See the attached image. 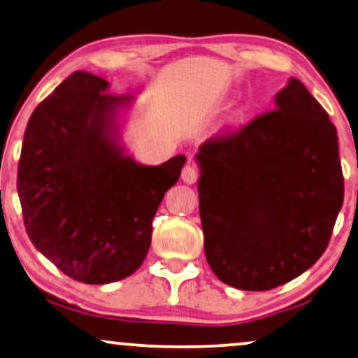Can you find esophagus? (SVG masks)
Returning <instances> with one entry per match:
<instances>
[{
    "label": "esophagus",
    "instance_id": "obj_1",
    "mask_svg": "<svg viewBox=\"0 0 358 358\" xmlns=\"http://www.w3.org/2000/svg\"><path fill=\"white\" fill-rule=\"evenodd\" d=\"M181 178H183L185 183L193 185L196 180H198V170L193 165H185L183 170H181Z\"/></svg>",
    "mask_w": 358,
    "mask_h": 358
}]
</instances>
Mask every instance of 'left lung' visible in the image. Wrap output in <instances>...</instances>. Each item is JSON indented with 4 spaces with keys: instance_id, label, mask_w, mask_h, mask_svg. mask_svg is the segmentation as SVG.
I'll use <instances>...</instances> for the list:
<instances>
[{
    "instance_id": "obj_1",
    "label": "left lung",
    "mask_w": 358,
    "mask_h": 358,
    "mask_svg": "<svg viewBox=\"0 0 358 358\" xmlns=\"http://www.w3.org/2000/svg\"><path fill=\"white\" fill-rule=\"evenodd\" d=\"M274 110L201 144L199 214L206 259L235 289H275L328 248L344 201L336 127L290 79Z\"/></svg>"
}]
</instances>
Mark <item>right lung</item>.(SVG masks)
<instances>
[{
	"label": "right lung",
	"instance_id": "right-lung-1",
	"mask_svg": "<svg viewBox=\"0 0 358 358\" xmlns=\"http://www.w3.org/2000/svg\"><path fill=\"white\" fill-rule=\"evenodd\" d=\"M95 74L74 71L30 115L17 167L24 225L35 248L84 284L128 278L143 264L152 219L186 162L157 167L124 157L115 143L113 95Z\"/></svg>",
	"mask_w": 358,
	"mask_h": 358
}]
</instances>
